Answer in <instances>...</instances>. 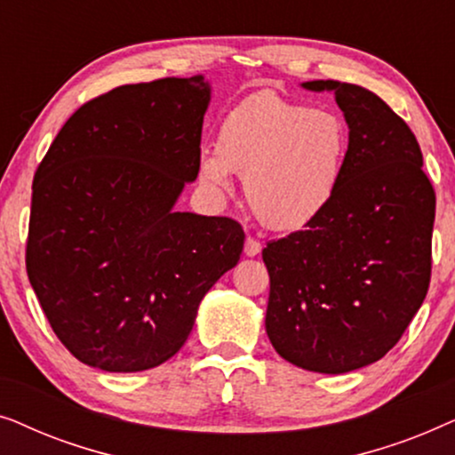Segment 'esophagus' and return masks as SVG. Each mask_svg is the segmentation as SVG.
Segmentation results:
<instances>
[{
	"label": "esophagus",
	"mask_w": 455,
	"mask_h": 455,
	"mask_svg": "<svg viewBox=\"0 0 455 455\" xmlns=\"http://www.w3.org/2000/svg\"><path fill=\"white\" fill-rule=\"evenodd\" d=\"M260 248H263V244H260L257 238H251V235H248L246 242H244V254H246V257H257V254L260 252Z\"/></svg>",
	"instance_id": "obj_1"
}]
</instances>
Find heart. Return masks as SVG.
Instances as JSON below:
<instances>
[{"label":"heart","mask_w":455,"mask_h":455,"mask_svg":"<svg viewBox=\"0 0 455 455\" xmlns=\"http://www.w3.org/2000/svg\"><path fill=\"white\" fill-rule=\"evenodd\" d=\"M347 151L350 130L339 114L260 92L228 111L198 178L221 198L232 192V173L244 178L251 213L275 232H296L338 198Z\"/></svg>","instance_id":"obj_1"}]
</instances>
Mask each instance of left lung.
Instances as JSON below:
<instances>
[{"instance_id": "8db88e82", "label": "left lung", "mask_w": 455, "mask_h": 455, "mask_svg": "<svg viewBox=\"0 0 455 455\" xmlns=\"http://www.w3.org/2000/svg\"><path fill=\"white\" fill-rule=\"evenodd\" d=\"M302 86L333 92L350 151L325 215L263 248L265 329L288 363L339 375L383 358L419 313L431 283L435 190L414 132L383 99L338 80Z\"/></svg>"}]
</instances>
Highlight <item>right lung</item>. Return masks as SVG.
<instances>
[{"label":"right lung","mask_w":455,"mask_h":455,"mask_svg":"<svg viewBox=\"0 0 455 455\" xmlns=\"http://www.w3.org/2000/svg\"><path fill=\"white\" fill-rule=\"evenodd\" d=\"M207 105L203 76L117 86L74 111L36 167L28 282L80 363L108 372L165 363L240 260L238 221L173 211L198 176Z\"/></svg>","instance_id":"obj_1"}]
</instances>
